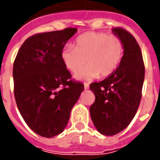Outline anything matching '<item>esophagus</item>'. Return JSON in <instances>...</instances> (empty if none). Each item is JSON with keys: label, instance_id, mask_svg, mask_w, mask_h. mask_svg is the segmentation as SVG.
<instances>
[{"label": "esophagus", "instance_id": "1", "mask_svg": "<svg viewBox=\"0 0 160 160\" xmlns=\"http://www.w3.org/2000/svg\"><path fill=\"white\" fill-rule=\"evenodd\" d=\"M84 88H85V90H87V89H89V86L87 84H85L84 85Z\"/></svg>", "mask_w": 160, "mask_h": 160}]
</instances>
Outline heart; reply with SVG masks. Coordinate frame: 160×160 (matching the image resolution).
<instances>
[{
	"instance_id": "1",
	"label": "heart",
	"mask_w": 160,
	"mask_h": 160,
	"mask_svg": "<svg viewBox=\"0 0 160 160\" xmlns=\"http://www.w3.org/2000/svg\"><path fill=\"white\" fill-rule=\"evenodd\" d=\"M123 54V42L119 37L89 32L77 38L74 47H64L61 57L64 66L73 73L80 72L87 62V69L77 73L75 78L92 80L112 74L120 65Z\"/></svg>"
}]
</instances>
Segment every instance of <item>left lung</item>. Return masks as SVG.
Listing matches in <instances>:
<instances>
[{"label":"left lung","mask_w":160,"mask_h":160,"mask_svg":"<svg viewBox=\"0 0 160 160\" xmlns=\"http://www.w3.org/2000/svg\"><path fill=\"white\" fill-rule=\"evenodd\" d=\"M112 32L124 45L123 57L117 70L100 82H93L90 89L95 95L90 115L98 131L115 135L128 126L141 99L145 66L140 46L128 31L115 27Z\"/></svg>","instance_id":"1"}]
</instances>
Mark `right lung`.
<instances>
[{
  "label": "right lung",
  "instance_id": "add662e5",
  "mask_svg": "<svg viewBox=\"0 0 160 160\" xmlns=\"http://www.w3.org/2000/svg\"><path fill=\"white\" fill-rule=\"evenodd\" d=\"M76 28L42 32L30 37L13 62L14 97L20 114L36 134L51 138L61 134L70 112L84 91L71 80L61 57Z\"/></svg>",
  "mask_w": 160,
  "mask_h": 160
}]
</instances>
